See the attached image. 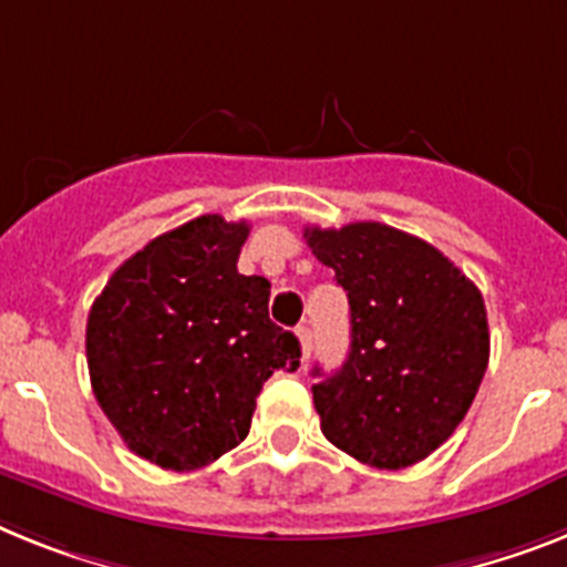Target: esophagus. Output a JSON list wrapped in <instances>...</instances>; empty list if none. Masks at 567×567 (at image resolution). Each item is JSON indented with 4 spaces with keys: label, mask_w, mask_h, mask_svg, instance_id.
Returning a JSON list of instances; mask_svg holds the SVG:
<instances>
[{
    "label": "esophagus",
    "mask_w": 567,
    "mask_h": 567,
    "mask_svg": "<svg viewBox=\"0 0 567 567\" xmlns=\"http://www.w3.org/2000/svg\"><path fill=\"white\" fill-rule=\"evenodd\" d=\"M297 337H299V346H302V360H306V357L311 354V342H313L311 326H299Z\"/></svg>",
    "instance_id": "obj_1"
}]
</instances>
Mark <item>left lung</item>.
<instances>
[{"label":"left lung","mask_w":567,"mask_h":567,"mask_svg":"<svg viewBox=\"0 0 567 567\" xmlns=\"http://www.w3.org/2000/svg\"><path fill=\"white\" fill-rule=\"evenodd\" d=\"M306 239L351 308L342 369H313L322 435L369 467H412L453 435L482 386V291L430 241L380 221L306 227Z\"/></svg>","instance_id":"obj_1"}]
</instances>
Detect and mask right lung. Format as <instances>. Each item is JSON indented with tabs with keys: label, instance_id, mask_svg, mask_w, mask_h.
Returning <instances> with one entry per match:
<instances>
[{
	"label": "right lung",
	"instance_id": "1",
	"mask_svg": "<svg viewBox=\"0 0 567 567\" xmlns=\"http://www.w3.org/2000/svg\"><path fill=\"white\" fill-rule=\"evenodd\" d=\"M247 233L193 218L123 261L89 311L94 398L132 453L164 470L239 446L265 380L299 369V340L268 317L270 282L236 268Z\"/></svg>",
	"mask_w": 567,
	"mask_h": 567
}]
</instances>
